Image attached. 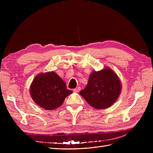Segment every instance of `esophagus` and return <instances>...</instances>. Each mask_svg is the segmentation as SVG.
<instances>
[{"instance_id": "1", "label": "esophagus", "mask_w": 153, "mask_h": 153, "mask_svg": "<svg viewBox=\"0 0 153 153\" xmlns=\"http://www.w3.org/2000/svg\"><path fill=\"white\" fill-rule=\"evenodd\" d=\"M81 89V88L80 87H77L76 88H75V89H73V91L75 92H78Z\"/></svg>"}]
</instances>
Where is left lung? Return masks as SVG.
I'll list each match as a JSON object with an SVG mask.
<instances>
[{"label":"left lung","instance_id":"8db88e82","mask_svg":"<svg viewBox=\"0 0 153 153\" xmlns=\"http://www.w3.org/2000/svg\"><path fill=\"white\" fill-rule=\"evenodd\" d=\"M121 91V84L118 76L112 69L106 68L92 72L87 86L80 94L92 107L105 109L115 103Z\"/></svg>","mask_w":153,"mask_h":153}]
</instances>
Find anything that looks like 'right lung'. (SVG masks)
<instances>
[{"mask_svg": "<svg viewBox=\"0 0 153 153\" xmlns=\"http://www.w3.org/2000/svg\"><path fill=\"white\" fill-rule=\"evenodd\" d=\"M30 92L37 105L51 110L61 106L73 92L68 89L62 78L52 71L37 75L32 83Z\"/></svg>", "mask_w": 153, "mask_h": 153, "instance_id": "right-lung-1", "label": "right lung"}]
</instances>
